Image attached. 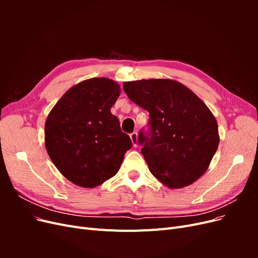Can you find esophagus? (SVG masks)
Masks as SVG:
<instances>
[{
    "mask_svg": "<svg viewBox=\"0 0 258 258\" xmlns=\"http://www.w3.org/2000/svg\"><path fill=\"white\" fill-rule=\"evenodd\" d=\"M130 139H131V142H132V144H134V146H137L138 145V132L135 131V132H132V134H130Z\"/></svg>",
    "mask_w": 258,
    "mask_h": 258,
    "instance_id": "1",
    "label": "esophagus"
}]
</instances>
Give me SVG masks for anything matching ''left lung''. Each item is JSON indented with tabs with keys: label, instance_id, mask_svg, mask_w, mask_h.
Listing matches in <instances>:
<instances>
[{
	"label": "left lung",
	"instance_id": "1",
	"mask_svg": "<svg viewBox=\"0 0 258 258\" xmlns=\"http://www.w3.org/2000/svg\"><path fill=\"white\" fill-rule=\"evenodd\" d=\"M129 99L150 113L151 132L139 143L151 173L169 188L206 173L220 143L217 121L196 93L170 79L123 83Z\"/></svg>",
	"mask_w": 258,
	"mask_h": 258
}]
</instances>
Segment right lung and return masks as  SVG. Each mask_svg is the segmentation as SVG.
<instances>
[{"label": "right lung", "mask_w": 258, "mask_h": 258, "mask_svg": "<svg viewBox=\"0 0 258 258\" xmlns=\"http://www.w3.org/2000/svg\"><path fill=\"white\" fill-rule=\"evenodd\" d=\"M120 95L117 82L93 77L74 85L49 112L45 147L59 172L93 188L113 177L132 143L111 107Z\"/></svg>", "instance_id": "right-lung-1"}]
</instances>
